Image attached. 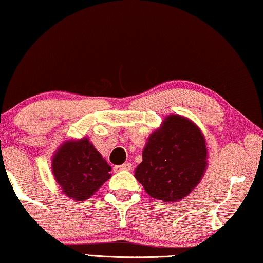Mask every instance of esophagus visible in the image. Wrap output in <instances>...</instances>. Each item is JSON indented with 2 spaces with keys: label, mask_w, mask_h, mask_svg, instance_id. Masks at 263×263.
Here are the masks:
<instances>
[{
  "label": "esophagus",
  "mask_w": 263,
  "mask_h": 263,
  "mask_svg": "<svg viewBox=\"0 0 263 263\" xmlns=\"http://www.w3.org/2000/svg\"><path fill=\"white\" fill-rule=\"evenodd\" d=\"M132 164L125 163L123 165H120V166H115V171H130L132 170Z\"/></svg>",
  "instance_id": "1"
}]
</instances>
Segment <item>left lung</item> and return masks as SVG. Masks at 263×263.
I'll use <instances>...</instances> for the list:
<instances>
[{"label":"left lung","mask_w":263,"mask_h":263,"mask_svg":"<svg viewBox=\"0 0 263 263\" xmlns=\"http://www.w3.org/2000/svg\"><path fill=\"white\" fill-rule=\"evenodd\" d=\"M206 138L181 115H168L148 136L135 178L149 196L177 202L196 188L207 168Z\"/></svg>","instance_id":"left-lung-1"}]
</instances>
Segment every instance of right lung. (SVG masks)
<instances>
[{"mask_svg":"<svg viewBox=\"0 0 263 263\" xmlns=\"http://www.w3.org/2000/svg\"><path fill=\"white\" fill-rule=\"evenodd\" d=\"M51 170L64 195L85 201L111 177L106 163L88 138L67 140L52 156Z\"/></svg>","mask_w":263,"mask_h":263,"instance_id":"right-lung-1","label":"right lung"}]
</instances>
